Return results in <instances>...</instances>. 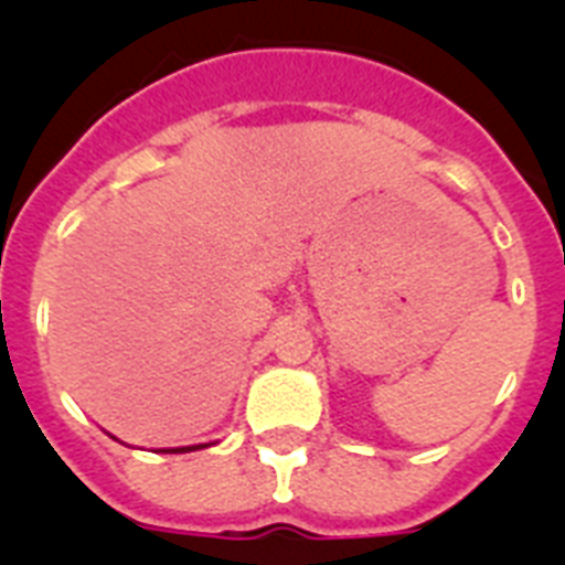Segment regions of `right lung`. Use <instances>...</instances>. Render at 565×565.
<instances>
[{
    "label": "right lung",
    "instance_id": "add662e5",
    "mask_svg": "<svg viewBox=\"0 0 565 565\" xmlns=\"http://www.w3.org/2000/svg\"><path fill=\"white\" fill-rule=\"evenodd\" d=\"M198 447H206V444H198ZM198 447H174V450H161V452H189V450H198Z\"/></svg>",
    "mask_w": 565,
    "mask_h": 565
}]
</instances>
